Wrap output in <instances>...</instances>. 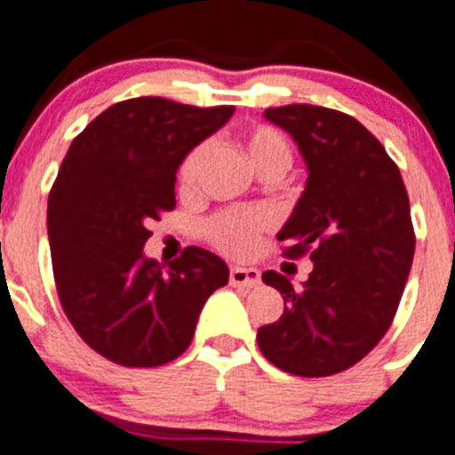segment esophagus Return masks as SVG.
<instances>
[{
  "mask_svg": "<svg viewBox=\"0 0 455 455\" xmlns=\"http://www.w3.org/2000/svg\"><path fill=\"white\" fill-rule=\"evenodd\" d=\"M228 280L233 287H256L260 283V271L256 267H231Z\"/></svg>",
  "mask_w": 455,
  "mask_h": 455,
  "instance_id": "1",
  "label": "esophagus"
}]
</instances>
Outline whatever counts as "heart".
<instances>
[{"label":"heart","mask_w":455,"mask_h":455,"mask_svg":"<svg viewBox=\"0 0 455 455\" xmlns=\"http://www.w3.org/2000/svg\"><path fill=\"white\" fill-rule=\"evenodd\" d=\"M237 146L247 156L249 165L262 177H280L291 165L294 146L285 132L267 123H256L237 134ZM208 156V143H199L180 165V186L190 190L197 184ZM271 228V215L260 208H228L211 215L204 222L202 233L211 247L231 258H247L256 251L258 242Z\"/></svg>","instance_id":"1"}]
</instances>
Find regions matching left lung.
I'll return each instance as SVG.
<instances>
[{
	"mask_svg": "<svg viewBox=\"0 0 455 455\" xmlns=\"http://www.w3.org/2000/svg\"><path fill=\"white\" fill-rule=\"evenodd\" d=\"M265 116L294 137L307 164L303 197L278 240L314 269L262 280L285 299L275 323L258 330L262 355L299 377L347 371L381 341L400 307L415 253L409 193L400 168L356 118L318 105H283Z\"/></svg>",
	"mask_w": 455,
	"mask_h": 455,
	"instance_id": "obj_1",
	"label": "left lung"
}]
</instances>
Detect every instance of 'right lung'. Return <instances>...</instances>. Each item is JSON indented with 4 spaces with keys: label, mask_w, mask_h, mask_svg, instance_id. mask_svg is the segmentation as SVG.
Masks as SVG:
<instances>
[{
    "label": "right lung",
    "mask_w": 455,
    "mask_h": 455,
    "mask_svg": "<svg viewBox=\"0 0 455 455\" xmlns=\"http://www.w3.org/2000/svg\"><path fill=\"white\" fill-rule=\"evenodd\" d=\"M159 96L121 100L71 141L49 193L58 299L84 343L109 362L155 368L190 346L204 303L228 283L215 253L186 247L168 267L143 258L148 224L175 208L177 168L231 118Z\"/></svg>",
    "instance_id": "obj_1"
}]
</instances>
